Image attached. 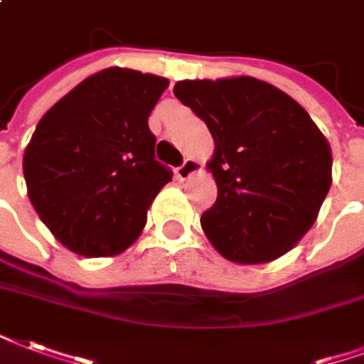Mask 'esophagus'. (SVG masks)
<instances>
[{
	"mask_svg": "<svg viewBox=\"0 0 364 364\" xmlns=\"http://www.w3.org/2000/svg\"><path fill=\"white\" fill-rule=\"evenodd\" d=\"M200 171H203V164H200L198 160H193V158H187V160L183 161V166L177 168L175 175H177L181 181H187V179H191L193 175L200 173Z\"/></svg>",
	"mask_w": 364,
	"mask_h": 364,
	"instance_id": "obj_1",
	"label": "esophagus"
}]
</instances>
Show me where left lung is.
<instances>
[{
  "label": "left lung",
  "mask_w": 364,
  "mask_h": 364,
  "mask_svg": "<svg viewBox=\"0 0 364 364\" xmlns=\"http://www.w3.org/2000/svg\"><path fill=\"white\" fill-rule=\"evenodd\" d=\"M173 94L208 125L216 204L200 218L212 247L264 264L301 241L332 185V148L297 102L255 77L179 80Z\"/></svg>",
  "instance_id": "left-lung-1"
}]
</instances>
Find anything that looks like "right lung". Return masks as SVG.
<instances>
[{
  "mask_svg": "<svg viewBox=\"0 0 364 364\" xmlns=\"http://www.w3.org/2000/svg\"><path fill=\"white\" fill-rule=\"evenodd\" d=\"M169 80L107 67L38 121L24 150L26 193L59 243L88 258L115 257L139 239L171 171L156 161L148 115Z\"/></svg>",
  "mask_w": 364,
  "mask_h": 364,
  "instance_id": "add662e5",
  "label": "right lung"
}]
</instances>
